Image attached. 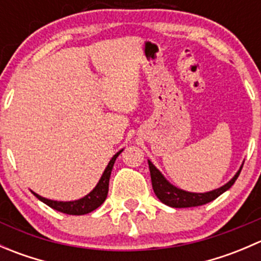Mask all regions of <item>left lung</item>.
Segmentation results:
<instances>
[{"label":"left lung","instance_id":"left-lung-1","mask_svg":"<svg viewBox=\"0 0 261 261\" xmlns=\"http://www.w3.org/2000/svg\"><path fill=\"white\" fill-rule=\"evenodd\" d=\"M147 163H149L150 177H151V184L155 196H156L164 204L174 207V208L197 207L208 203V202H212L213 199H216L218 196H221L223 192H226L227 189L231 188V186L235 183L238 177L240 175L241 169H243V167H241L240 170L235 174V177L228 181V183H226L225 186L221 187V188L215 189V191L211 192H207V193H192V192H186L183 191V189H179L177 188V187L172 186L169 181L163 177L162 173L152 165L151 162Z\"/></svg>","mask_w":261,"mask_h":261}]
</instances>
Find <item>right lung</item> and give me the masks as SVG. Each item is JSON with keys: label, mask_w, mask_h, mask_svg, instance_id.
<instances>
[{"label": "right lung", "mask_w": 261, "mask_h": 261, "mask_svg": "<svg viewBox=\"0 0 261 261\" xmlns=\"http://www.w3.org/2000/svg\"><path fill=\"white\" fill-rule=\"evenodd\" d=\"M122 152V150L114 155L111 160H110L109 165L105 169L103 174H102L101 179H99L97 186L94 187L93 191L91 193L87 194L83 198L78 199V201H72V202H58V201H51V199L44 198V197L39 196V194L34 193V196L38 199H40L41 202H44L45 204H48L49 207H51L53 210H57V211L67 213V215H74V216H81V215H87V213L94 211L96 208H98L102 203L106 199L107 193H109V183H110V177H111L112 168H114L115 160L118 155Z\"/></svg>", "instance_id": "add662e5"}]
</instances>
